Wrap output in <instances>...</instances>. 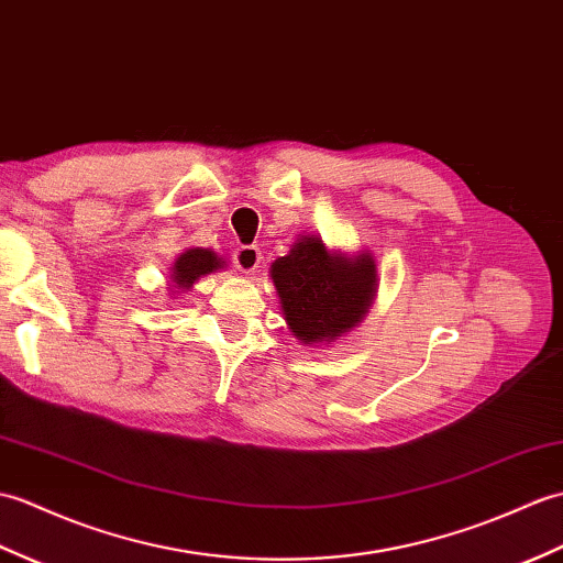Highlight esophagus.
I'll return each instance as SVG.
<instances>
[{"instance_id":"1","label":"esophagus","mask_w":563,"mask_h":563,"mask_svg":"<svg viewBox=\"0 0 563 563\" xmlns=\"http://www.w3.org/2000/svg\"><path fill=\"white\" fill-rule=\"evenodd\" d=\"M234 266H238V271H242V273H256L258 268H261V252H258V246H240L238 252H234Z\"/></svg>"}]
</instances>
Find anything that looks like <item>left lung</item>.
I'll return each instance as SVG.
<instances>
[{
	"label": "left lung",
	"mask_w": 563,
	"mask_h": 563,
	"mask_svg": "<svg viewBox=\"0 0 563 563\" xmlns=\"http://www.w3.org/2000/svg\"><path fill=\"white\" fill-rule=\"evenodd\" d=\"M268 273L287 329L307 347L343 341L367 317L378 290L372 252L329 250L319 234H299Z\"/></svg>",
	"instance_id": "obj_1"
}]
</instances>
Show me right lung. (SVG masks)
I'll return each instance as SVG.
<instances>
[{"label":"right lung","mask_w":563,"mask_h":563,"mask_svg":"<svg viewBox=\"0 0 563 563\" xmlns=\"http://www.w3.org/2000/svg\"><path fill=\"white\" fill-rule=\"evenodd\" d=\"M220 268H228L225 258L218 256L213 250H206V246H191V250L181 252L175 258V264L169 266L167 290L173 295L189 292L196 280L208 276V273H218Z\"/></svg>","instance_id":"right-lung-1"}]
</instances>
